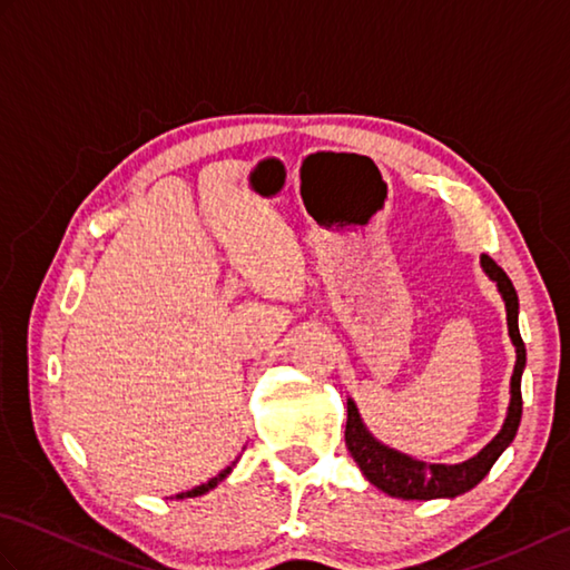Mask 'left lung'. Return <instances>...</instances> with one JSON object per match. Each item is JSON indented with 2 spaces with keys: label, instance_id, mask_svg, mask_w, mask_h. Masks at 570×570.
Instances as JSON below:
<instances>
[{
  "label": "left lung",
  "instance_id": "left-lung-1",
  "mask_svg": "<svg viewBox=\"0 0 570 570\" xmlns=\"http://www.w3.org/2000/svg\"><path fill=\"white\" fill-rule=\"evenodd\" d=\"M482 269L498 284L500 294L507 306V328L517 347V365L512 374V402L507 411L502 431L482 448V451L458 465H426L421 460L409 458L404 453L386 448L380 441L372 439V433L362 423L357 406L347 399V423H345V445L350 455L355 458L360 470L374 488L392 494V498L402 500H435V498H458L468 490H472L478 482L488 475L494 460L502 455L507 445L514 441L519 421H522V372L527 365V347L522 335H519L517 313H519V298L510 276L504 274L502 266L488 254H482Z\"/></svg>",
  "mask_w": 570,
  "mask_h": 570
}]
</instances>
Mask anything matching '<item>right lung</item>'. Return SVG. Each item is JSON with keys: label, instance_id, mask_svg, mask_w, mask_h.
<instances>
[{"label": "right lung", "instance_id": "add662e5", "mask_svg": "<svg viewBox=\"0 0 570 570\" xmlns=\"http://www.w3.org/2000/svg\"><path fill=\"white\" fill-rule=\"evenodd\" d=\"M233 465H235V463H233ZM233 465L225 468V470L220 472V475H215V478H210L208 482H203V485L193 488V490H188V492H180V494H178V500H184V498H198V494H205V492H208V490H213V488L217 485V482L225 480V478L229 475V470H233Z\"/></svg>", "mask_w": 570, "mask_h": 570}]
</instances>
